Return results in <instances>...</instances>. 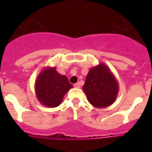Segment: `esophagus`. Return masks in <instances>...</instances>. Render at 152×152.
Returning a JSON list of instances; mask_svg holds the SVG:
<instances>
[{
    "mask_svg": "<svg viewBox=\"0 0 152 152\" xmlns=\"http://www.w3.org/2000/svg\"><path fill=\"white\" fill-rule=\"evenodd\" d=\"M74 87L75 88H80V84H79V83H76V84H74Z\"/></svg>",
    "mask_w": 152,
    "mask_h": 152,
    "instance_id": "obj_1",
    "label": "esophagus"
}]
</instances>
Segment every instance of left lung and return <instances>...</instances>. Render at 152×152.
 <instances>
[{"label":"left lung","instance_id":"1","mask_svg":"<svg viewBox=\"0 0 152 152\" xmlns=\"http://www.w3.org/2000/svg\"><path fill=\"white\" fill-rule=\"evenodd\" d=\"M88 100L96 108L112 105L119 93V84L113 72L104 63L89 70L83 86Z\"/></svg>","mask_w":152,"mask_h":152}]
</instances>
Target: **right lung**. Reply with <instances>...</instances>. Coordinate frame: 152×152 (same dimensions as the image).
<instances>
[{
    "mask_svg": "<svg viewBox=\"0 0 152 152\" xmlns=\"http://www.w3.org/2000/svg\"><path fill=\"white\" fill-rule=\"evenodd\" d=\"M66 76L60 75L56 67H45L35 82L36 98L47 107H56L63 100L64 94L72 88Z\"/></svg>",
    "mask_w": 152,
    "mask_h": 152,
    "instance_id": "right-lung-1",
    "label": "right lung"
}]
</instances>
